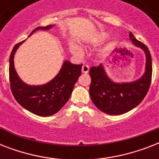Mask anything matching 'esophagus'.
Returning a JSON list of instances; mask_svg holds the SVG:
<instances>
[{"instance_id": "34e87169", "label": "esophagus", "mask_w": 159, "mask_h": 159, "mask_svg": "<svg viewBox=\"0 0 159 159\" xmlns=\"http://www.w3.org/2000/svg\"><path fill=\"white\" fill-rule=\"evenodd\" d=\"M82 72H83V73H87V72H89V66L87 64L83 65L82 67Z\"/></svg>"}]
</instances>
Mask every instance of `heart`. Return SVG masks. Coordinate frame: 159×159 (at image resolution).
I'll list each match as a JSON object with an SVG mask.
<instances>
[{
    "label": "heart",
    "mask_w": 159,
    "mask_h": 159,
    "mask_svg": "<svg viewBox=\"0 0 159 159\" xmlns=\"http://www.w3.org/2000/svg\"><path fill=\"white\" fill-rule=\"evenodd\" d=\"M102 38H105V36H102ZM70 49L72 51V53L76 55H80L81 54V48H79V46L77 45V44H74L72 43L70 45Z\"/></svg>",
    "instance_id": "b5f03b06"
}]
</instances>
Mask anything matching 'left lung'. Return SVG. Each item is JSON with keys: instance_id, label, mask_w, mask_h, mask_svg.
<instances>
[{"instance_id": "1", "label": "left lung", "mask_w": 159, "mask_h": 159, "mask_svg": "<svg viewBox=\"0 0 159 159\" xmlns=\"http://www.w3.org/2000/svg\"><path fill=\"white\" fill-rule=\"evenodd\" d=\"M129 38L134 45L141 48L146 54V71L140 79L129 83L117 84L106 76L101 64L89 71L92 82L89 93L94 105L108 115H122L138 106L147 95L152 81V58L147 46L129 32Z\"/></svg>"}]
</instances>
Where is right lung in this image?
<instances>
[{"label":"right lung","instance_id":"add662e5","mask_svg":"<svg viewBox=\"0 0 159 159\" xmlns=\"http://www.w3.org/2000/svg\"><path fill=\"white\" fill-rule=\"evenodd\" d=\"M51 27L52 25L38 27L30 35L38 30H47ZM23 42L16 43L10 56L9 77L11 92L19 104L29 111L39 116H52L69 100L75 83L82 72V64H72L66 61L59 73L48 83L42 86L26 85L19 78L14 67V55Z\"/></svg>","mask_w":159,"mask_h":159}]
</instances>
